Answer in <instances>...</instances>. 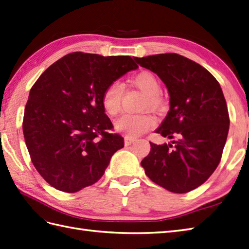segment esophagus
Listing matches in <instances>:
<instances>
[{
  "label": "esophagus",
  "mask_w": 249,
  "mask_h": 249,
  "mask_svg": "<svg viewBox=\"0 0 249 249\" xmlns=\"http://www.w3.org/2000/svg\"><path fill=\"white\" fill-rule=\"evenodd\" d=\"M135 142V139L134 138H130V137H125V139H124V143H125V145L126 146H128V145H131L132 143Z\"/></svg>",
  "instance_id": "1"
}]
</instances>
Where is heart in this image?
I'll use <instances>...</instances> for the list:
<instances>
[{
	"label": "heart",
	"mask_w": 249,
	"mask_h": 249,
	"mask_svg": "<svg viewBox=\"0 0 249 249\" xmlns=\"http://www.w3.org/2000/svg\"><path fill=\"white\" fill-rule=\"evenodd\" d=\"M131 84L143 94H145V98L142 103L143 109L149 107L155 110H159L164 106L163 97L160 95L161 84L155 74L148 71H142L132 77ZM123 90V85L115 80L109 84L103 91L102 105L104 110L110 117H115L121 111ZM156 124H157V119L153 114L139 113L123 115L115 122L114 127L127 137L137 138L152 129Z\"/></svg>",
	"instance_id": "b5f03b06"
}]
</instances>
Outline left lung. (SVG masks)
<instances>
[{"instance_id": "1", "label": "left lung", "mask_w": 249, "mask_h": 249, "mask_svg": "<svg viewBox=\"0 0 249 249\" xmlns=\"http://www.w3.org/2000/svg\"><path fill=\"white\" fill-rule=\"evenodd\" d=\"M135 60L165 84L170 111L157 134L169 144L151 142L141 161L147 177L173 193H187L201 186L222 159L229 130V113L221 86L197 62L175 53Z\"/></svg>"}]
</instances>
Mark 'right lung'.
<instances>
[{
	"mask_svg": "<svg viewBox=\"0 0 249 249\" xmlns=\"http://www.w3.org/2000/svg\"><path fill=\"white\" fill-rule=\"evenodd\" d=\"M138 65L130 56L74 52L54 62L32 87L23 135L44 180L67 193L95 183L124 147L102 105L106 87Z\"/></svg>",
	"mask_w": 249,
	"mask_h": 249,
	"instance_id": "obj_1",
	"label": "right lung"
}]
</instances>
